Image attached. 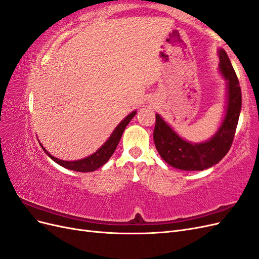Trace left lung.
I'll list each match as a JSON object with an SVG mask.
<instances>
[{"instance_id": "obj_1", "label": "left lung", "mask_w": 259, "mask_h": 259, "mask_svg": "<svg viewBox=\"0 0 259 259\" xmlns=\"http://www.w3.org/2000/svg\"><path fill=\"white\" fill-rule=\"evenodd\" d=\"M219 73L226 81V105L221 124L205 142L191 143L180 137L163 117L155 113L153 140L161 158L170 166L183 170H203L214 166L229 151L241 112L242 96L239 80L228 55L218 49Z\"/></svg>"}]
</instances>
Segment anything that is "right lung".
Segmentation results:
<instances>
[{
  "label": "right lung",
  "mask_w": 259,
  "mask_h": 259,
  "mask_svg": "<svg viewBox=\"0 0 259 259\" xmlns=\"http://www.w3.org/2000/svg\"><path fill=\"white\" fill-rule=\"evenodd\" d=\"M137 111H133L131 112L127 116H125L124 119L117 124V126L114 128V131L111 133L110 137H109L105 144L101 146L96 152H94L93 154L86 156V158L80 159V160H74V161H65V160H60L58 158H55L54 155H52L46 149L41 145L42 149L45 151V153L48 154L50 158L59 164L60 166L65 167L67 169H71L75 171H82V173H89V171H94L97 168L101 167L108 162V160L111 158V155L113 154L114 150L116 149L117 145H119L120 139L122 137L123 132L125 127L127 126V124L131 122L133 117L135 116ZM40 143V142H38Z\"/></svg>",
  "instance_id": "add662e5"
}]
</instances>
